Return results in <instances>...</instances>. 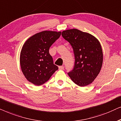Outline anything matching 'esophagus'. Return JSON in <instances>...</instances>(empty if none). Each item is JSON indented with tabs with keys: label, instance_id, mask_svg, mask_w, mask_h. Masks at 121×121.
<instances>
[{
	"label": "esophagus",
	"instance_id": "esophagus-1",
	"mask_svg": "<svg viewBox=\"0 0 121 121\" xmlns=\"http://www.w3.org/2000/svg\"><path fill=\"white\" fill-rule=\"evenodd\" d=\"M59 70H64V67L62 66H60L59 67Z\"/></svg>",
	"mask_w": 121,
	"mask_h": 121
}]
</instances>
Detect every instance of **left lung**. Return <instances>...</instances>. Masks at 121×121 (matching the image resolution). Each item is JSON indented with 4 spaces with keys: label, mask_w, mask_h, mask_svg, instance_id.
I'll list each match as a JSON object with an SVG mask.
<instances>
[{
    "label": "left lung",
    "mask_w": 121,
    "mask_h": 121,
    "mask_svg": "<svg viewBox=\"0 0 121 121\" xmlns=\"http://www.w3.org/2000/svg\"><path fill=\"white\" fill-rule=\"evenodd\" d=\"M62 36L72 46L75 65L68 75L79 86L91 84L100 72L103 52L100 43L92 35L76 29L64 30Z\"/></svg>",
    "instance_id": "1"
}]
</instances>
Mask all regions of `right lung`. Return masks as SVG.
<instances>
[{
	"instance_id": "1",
	"label": "right lung",
	"mask_w": 121,
	"mask_h": 121,
	"mask_svg": "<svg viewBox=\"0 0 121 121\" xmlns=\"http://www.w3.org/2000/svg\"><path fill=\"white\" fill-rule=\"evenodd\" d=\"M61 32L43 31L30 37L22 46L20 55L21 69L30 82L44 84L58 69L53 63L49 48L60 36Z\"/></svg>"
}]
</instances>
